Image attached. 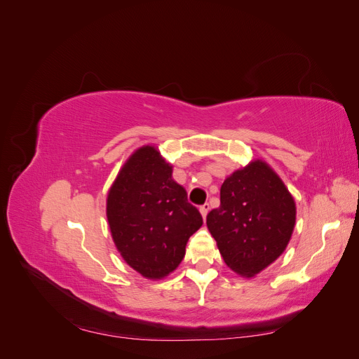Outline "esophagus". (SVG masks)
<instances>
[{
    "label": "esophagus",
    "mask_w": 359,
    "mask_h": 359,
    "mask_svg": "<svg viewBox=\"0 0 359 359\" xmlns=\"http://www.w3.org/2000/svg\"><path fill=\"white\" fill-rule=\"evenodd\" d=\"M199 211H201V214H202V217H203V220H205V217H206V214H208V211H210V203H203L201 208H199Z\"/></svg>",
    "instance_id": "obj_1"
}]
</instances>
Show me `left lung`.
I'll use <instances>...</instances> for the list:
<instances>
[{
  "instance_id": "obj_1",
  "label": "left lung",
  "mask_w": 359,
  "mask_h": 359,
  "mask_svg": "<svg viewBox=\"0 0 359 359\" xmlns=\"http://www.w3.org/2000/svg\"><path fill=\"white\" fill-rule=\"evenodd\" d=\"M295 215L285 184L266 163L256 160L224 180L220 206L206 215V226L226 265L253 277L285 252Z\"/></svg>"
}]
</instances>
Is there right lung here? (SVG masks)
Segmentation results:
<instances>
[{"label": "right lung", "instance_id": "add662e5", "mask_svg": "<svg viewBox=\"0 0 359 359\" xmlns=\"http://www.w3.org/2000/svg\"><path fill=\"white\" fill-rule=\"evenodd\" d=\"M107 222L126 262L147 278H163L186 255L202 215L172 180V166L154 147L127 160L107 194Z\"/></svg>", "mask_w": 359, "mask_h": 359}]
</instances>
